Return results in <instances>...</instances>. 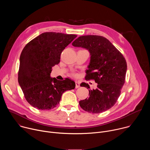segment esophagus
I'll list each match as a JSON object with an SVG mask.
<instances>
[{
  "instance_id": "34e87169",
  "label": "esophagus",
  "mask_w": 150,
  "mask_h": 150,
  "mask_svg": "<svg viewBox=\"0 0 150 150\" xmlns=\"http://www.w3.org/2000/svg\"><path fill=\"white\" fill-rule=\"evenodd\" d=\"M75 84H76V85H75V88H79L80 87V83L78 81H75Z\"/></svg>"
}]
</instances>
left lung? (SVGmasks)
Masks as SVG:
<instances>
[{"label": "left lung", "mask_w": 150, "mask_h": 150, "mask_svg": "<svg viewBox=\"0 0 150 150\" xmlns=\"http://www.w3.org/2000/svg\"><path fill=\"white\" fill-rule=\"evenodd\" d=\"M72 46L87 49L90 62L85 79H94L97 88L89 90V97L79 103L85 111L100 113L110 109L116 103L125 83L127 63L122 54L106 38L96 35L80 36ZM81 87L90 88L81 83Z\"/></svg>", "instance_id": "left-lung-1"}]
</instances>
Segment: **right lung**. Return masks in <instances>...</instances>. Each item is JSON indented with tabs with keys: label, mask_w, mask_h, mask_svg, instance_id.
<instances>
[{
	"label": "right lung",
	"mask_w": 150,
	"mask_h": 150,
	"mask_svg": "<svg viewBox=\"0 0 150 150\" xmlns=\"http://www.w3.org/2000/svg\"><path fill=\"white\" fill-rule=\"evenodd\" d=\"M77 37L75 34L42 33L24 47L19 59L18 82L28 103L38 110L56 107L62 94L74 89L69 78L60 81L51 78L52 68L60 62V54Z\"/></svg>",
	"instance_id": "1"
}]
</instances>
